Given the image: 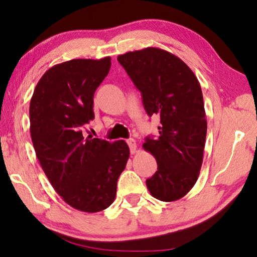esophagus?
I'll use <instances>...</instances> for the list:
<instances>
[{
  "label": "esophagus",
  "instance_id": "obj_1",
  "mask_svg": "<svg viewBox=\"0 0 257 257\" xmlns=\"http://www.w3.org/2000/svg\"><path fill=\"white\" fill-rule=\"evenodd\" d=\"M127 145L130 147V150H131V154H136L137 153V144H136V140L134 139H128L127 141Z\"/></svg>",
  "mask_w": 257,
  "mask_h": 257
}]
</instances>
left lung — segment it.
<instances>
[{
    "instance_id": "1",
    "label": "left lung",
    "mask_w": 257,
    "mask_h": 257,
    "mask_svg": "<svg viewBox=\"0 0 257 257\" xmlns=\"http://www.w3.org/2000/svg\"><path fill=\"white\" fill-rule=\"evenodd\" d=\"M117 60L141 92L147 113L161 117L159 137L142 146L157 161L147 188L158 200H179L195 186L203 164L207 120L200 84L179 57L159 48L126 52Z\"/></svg>"
}]
</instances>
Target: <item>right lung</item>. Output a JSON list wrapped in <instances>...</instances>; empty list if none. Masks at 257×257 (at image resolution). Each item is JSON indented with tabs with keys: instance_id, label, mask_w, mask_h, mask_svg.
<instances>
[{
	"instance_id": "right-lung-1",
	"label": "right lung",
	"mask_w": 257,
	"mask_h": 257,
	"mask_svg": "<svg viewBox=\"0 0 257 257\" xmlns=\"http://www.w3.org/2000/svg\"><path fill=\"white\" fill-rule=\"evenodd\" d=\"M110 60L73 59L51 67L29 104L33 146L46 178L65 203L86 213L113 203L117 180L130 157L124 140L109 142L83 134L94 118L93 95Z\"/></svg>"
}]
</instances>
